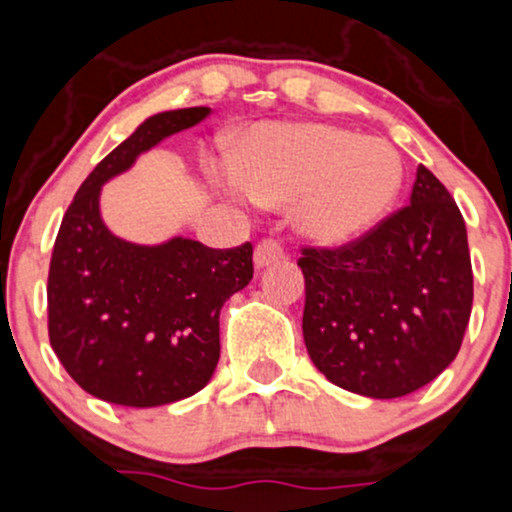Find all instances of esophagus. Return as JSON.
<instances>
[{"instance_id": "obj_1", "label": "esophagus", "mask_w": 512, "mask_h": 512, "mask_svg": "<svg viewBox=\"0 0 512 512\" xmlns=\"http://www.w3.org/2000/svg\"><path fill=\"white\" fill-rule=\"evenodd\" d=\"M284 260V247L279 245L277 240H260L255 247V267L262 270V267H270L274 262Z\"/></svg>"}]
</instances>
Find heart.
Returning <instances> with one entry per match:
<instances>
[{"instance_id": "heart-1", "label": "heart", "mask_w": 512, "mask_h": 512, "mask_svg": "<svg viewBox=\"0 0 512 512\" xmlns=\"http://www.w3.org/2000/svg\"><path fill=\"white\" fill-rule=\"evenodd\" d=\"M233 181L262 206L292 203L294 228L346 245L385 218L402 186L390 142L324 122H267L238 144Z\"/></svg>"}]
</instances>
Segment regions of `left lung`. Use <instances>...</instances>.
<instances>
[{
	"label": "left lung",
	"mask_w": 512,
	"mask_h": 512,
	"mask_svg": "<svg viewBox=\"0 0 512 512\" xmlns=\"http://www.w3.org/2000/svg\"><path fill=\"white\" fill-rule=\"evenodd\" d=\"M304 343L333 385L392 400L456 358L473 304L466 223L444 184L417 166L410 203L363 238L304 247Z\"/></svg>",
	"instance_id": "8db88e82"
}]
</instances>
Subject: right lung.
Returning a JSON list of instances; mask_svg holds the SVG:
<instances>
[{"instance_id":"right-lung-1","label":"right lung","mask_w":512,"mask_h":512,"mask_svg":"<svg viewBox=\"0 0 512 512\" xmlns=\"http://www.w3.org/2000/svg\"><path fill=\"white\" fill-rule=\"evenodd\" d=\"M208 112L144 120L83 181L53 245L51 348L75 383L112 405L159 407L203 390L220 358V309L252 279L250 242L213 250L179 235L134 245L102 223V184Z\"/></svg>"}]
</instances>
